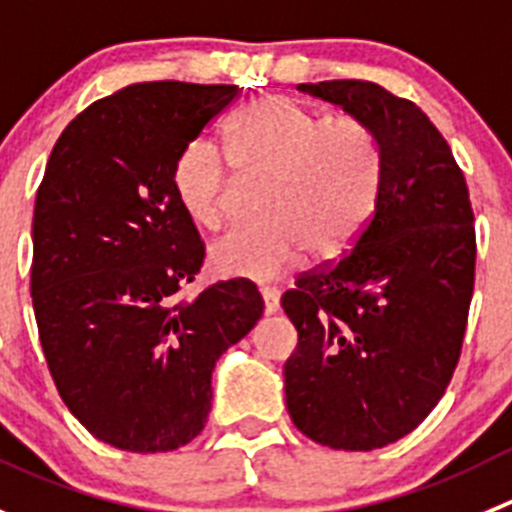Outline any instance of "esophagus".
<instances>
[{"label":"esophagus","mask_w":512,"mask_h":512,"mask_svg":"<svg viewBox=\"0 0 512 512\" xmlns=\"http://www.w3.org/2000/svg\"><path fill=\"white\" fill-rule=\"evenodd\" d=\"M262 308L265 315H275L280 310V293L275 288H262Z\"/></svg>","instance_id":"1"}]
</instances>
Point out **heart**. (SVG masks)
<instances>
[{
    "label": "heart",
    "mask_w": 512,
    "mask_h": 512,
    "mask_svg": "<svg viewBox=\"0 0 512 512\" xmlns=\"http://www.w3.org/2000/svg\"><path fill=\"white\" fill-rule=\"evenodd\" d=\"M227 154L237 171H262V212L212 245L209 262L222 278L278 280L303 262L308 247L338 255L374 212L384 161L374 131L356 116L326 118L293 98L267 95L229 123ZM171 186L191 222L207 229L224 222L232 181L214 143L184 146Z\"/></svg>",
    "instance_id": "obj_1"
}]
</instances>
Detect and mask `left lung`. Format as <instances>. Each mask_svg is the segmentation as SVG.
<instances>
[{
	"mask_svg": "<svg viewBox=\"0 0 512 512\" xmlns=\"http://www.w3.org/2000/svg\"><path fill=\"white\" fill-rule=\"evenodd\" d=\"M374 131L381 184L353 250L283 295L298 331L285 361L295 427L331 450L407 437L460 361L475 285V217L452 148L427 113L369 80L300 83Z\"/></svg>",
	"mask_w": 512,
	"mask_h": 512,
	"instance_id": "left-lung-1",
	"label": "left lung"
}]
</instances>
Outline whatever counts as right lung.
Here are the masks:
<instances>
[{"instance_id":"right-lung-1","label":"right lung","mask_w":512,"mask_h":512,"mask_svg":"<svg viewBox=\"0 0 512 512\" xmlns=\"http://www.w3.org/2000/svg\"><path fill=\"white\" fill-rule=\"evenodd\" d=\"M237 85L136 83L62 131L37 189L32 305L62 401L100 442L169 452L204 429L212 371L262 315L250 280L176 300L204 262L176 156Z\"/></svg>"}]
</instances>
